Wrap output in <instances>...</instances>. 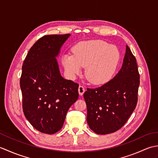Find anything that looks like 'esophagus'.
Masks as SVG:
<instances>
[{
	"label": "esophagus",
	"mask_w": 158,
	"mask_h": 158,
	"mask_svg": "<svg viewBox=\"0 0 158 158\" xmlns=\"http://www.w3.org/2000/svg\"><path fill=\"white\" fill-rule=\"evenodd\" d=\"M78 92L80 96H82L83 94V93L85 92V88L84 87L82 86V85H79V88H78Z\"/></svg>",
	"instance_id": "1"
}]
</instances>
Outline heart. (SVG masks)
<instances>
[{
  "instance_id": "1",
  "label": "heart",
  "mask_w": 158,
  "mask_h": 158,
  "mask_svg": "<svg viewBox=\"0 0 158 158\" xmlns=\"http://www.w3.org/2000/svg\"><path fill=\"white\" fill-rule=\"evenodd\" d=\"M73 55L64 54L62 63L67 73L75 77L85 68V77L93 85L108 82L116 71L121 53L115 45L100 40L79 43L74 47Z\"/></svg>"
}]
</instances>
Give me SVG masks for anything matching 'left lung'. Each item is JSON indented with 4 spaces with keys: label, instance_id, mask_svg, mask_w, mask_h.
I'll use <instances>...</instances> for the list:
<instances>
[{
    "label": "left lung",
    "instance_id": "8db88e82",
    "mask_svg": "<svg viewBox=\"0 0 158 158\" xmlns=\"http://www.w3.org/2000/svg\"><path fill=\"white\" fill-rule=\"evenodd\" d=\"M140 76L136 60L126 45L122 68L113 79L101 87L87 89V122L98 135L119 130L135 109L138 100Z\"/></svg>",
    "mask_w": 158,
    "mask_h": 158
}]
</instances>
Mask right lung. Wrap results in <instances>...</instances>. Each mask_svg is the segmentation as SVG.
<instances>
[{"label": "right lung", "mask_w": 158, "mask_h": 158, "mask_svg": "<svg viewBox=\"0 0 158 158\" xmlns=\"http://www.w3.org/2000/svg\"><path fill=\"white\" fill-rule=\"evenodd\" d=\"M70 36H43L29 50L22 65L23 113L36 130L49 135L62 128L67 112L79 96V85L63 78L56 60Z\"/></svg>", "instance_id": "right-lung-1"}]
</instances>
